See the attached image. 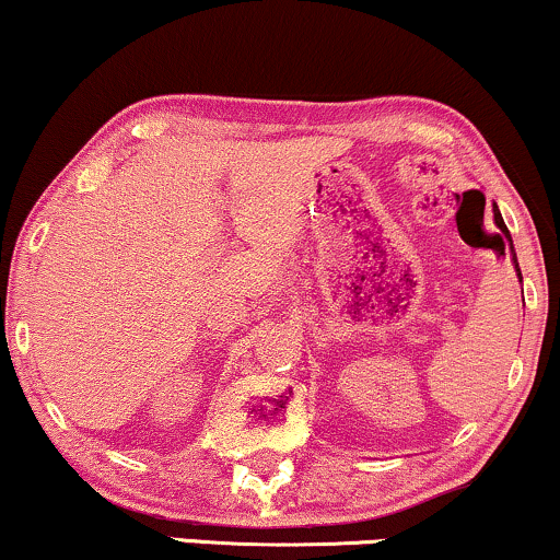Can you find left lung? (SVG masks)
Listing matches in <instances>:
<instances>
[{
	"mask_svg": "<svg viewBox=\"0 0 560 560\" xmlns=\"http://www.w3.org/2000/svg\"><path fill=\"white\" fill-rule=\"evenodd\" d=\"M493 220H495V225L501 228V233L503 236H506V241H509V252H512V261H514V269H516V278H520V282H522V272H520V261H516V254H514V244H512V236H509V228H506V223H503V218H501V212H499V207L493 205Z\"/></svg>",
	"mask_w": 560,
	"mask_h": 560,
	"instance_id": "8db88e82",
	"label": "left lung"
}]
</instances>
